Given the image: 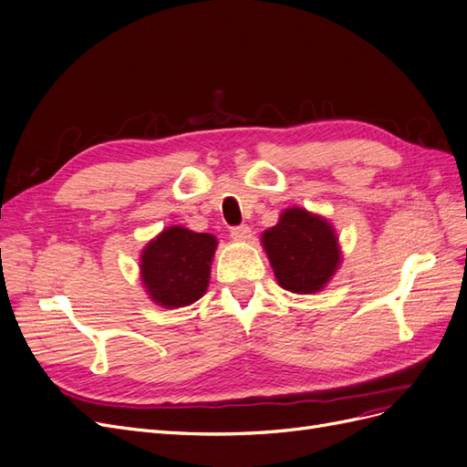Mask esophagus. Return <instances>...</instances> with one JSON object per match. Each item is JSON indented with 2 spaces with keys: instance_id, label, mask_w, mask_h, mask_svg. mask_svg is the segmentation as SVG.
I'll use <instances>...</instances> for the list:
<instances>
[{
  "instance_id": "esophagus-1",
  "label": "esophagus",
  "mask_w": 467,
  "mask_h": 467,
  "mask_svg": "<svg viewBox=\"0 0 467 467\" xmlns=\"http://www.w3.org/2000/svg\"><path fill=\"white\" fill-rule=\"evenodd\" d=\"M230 234H232V237H235V239H247V237L251 235V228H249L247 223L234 225V228L230 230Z\"/></svg>"
}]
</instances>
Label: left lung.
Returning <instances> with one entry per match:
<instances>
[{
    "mask_svg": "<svg viewBox=\"0 0 467 467\" xmlns=\"http://www.w3.org/2000/svg\"><path fill=\"white\" fill-rule=\"evenodd\" d=\"M263 245L278 285L290 292H317L337 271L338 247L331 225L302 208L286 210L263 234Z\"/></svg>",
    "mask_w": 467,
    "mask_h": 467,
    "instance_id": "8db88e82",
    "label": "left lung"
}]
</instances>
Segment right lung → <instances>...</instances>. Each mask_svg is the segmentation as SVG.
<instances>
[{"mask_svg":"<svg viewBox=\"0 0 467 467\" xmlns=\"http://www.w3.org/2000/svg\"><path fill=\"white\" fill-rule=\"evenodd\" d=\"M216 237L173 225L142 253V280L153 302L181 307L206 292Z\"/></svg>","mask_w":467,"mask_h":467,"instance_id":"1","label":"right lung"}]
</instances>
